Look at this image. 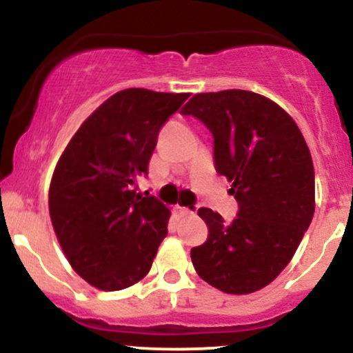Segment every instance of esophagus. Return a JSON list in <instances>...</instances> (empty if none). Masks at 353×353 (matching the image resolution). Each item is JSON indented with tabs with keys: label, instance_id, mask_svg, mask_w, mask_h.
Masks as SVG:
<instances>
[{
	"label": "esophagus",
	"instance_id": "34e87169",
	"mask_svg": "<svg viewBox=\"0 0 353 353\" xmlns=\"http://www.w3.org/2000/svg\"><path fill=\"white\" fill-rule=\"evenodd\" d=\"M174 209H176V212L179 214L181 217H189L190 214H192V210H190L189 208H182V205H176Z\"/></svg>",
	"mask_w": 353,
	"mask_h": 353
}]
</instances>
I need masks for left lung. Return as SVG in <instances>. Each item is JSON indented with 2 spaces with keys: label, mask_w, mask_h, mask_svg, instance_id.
<instances>
[{
  "label": "left lung",
  "mask_w": 353,
  "mask_h": 353,
  "mask_svg": "<svg viewBox=\"0 0 353 353\" xmlns=\"http://www.w3.org/2000/svg\"><path fill=\"white\" fill-rule=\"evenodd\" d=\"M181 114L212 132L216 171L232 181L239 204L230 224L212 209L197 210L209 236L190 249L194 269L222 292L252 294L285 269L314 217L310 151L292 117L252 91L202 92Z\"/></svg>",
  "instance_id": "obj_1"
}]
</instances>
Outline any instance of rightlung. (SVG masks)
I'll return each instance as SVG.
<instances>
[{"label": "right lung", "mask_w": 353, "mask_h": 353, "mask_svg": "<svg viewBox=\"0 0 353 353\" xmlns=\"http://www.w3.org/2000/svg\"><path fill=\"white\" fill-rule=\"evenodd\" d=\"M190 94L131 88L84 121L59 157L50 216L72 269L101 290H121L151 270L171 212L132 185L148 176L161 128Z\"/></svg>", "instance_id": "obj_1"}]
</instances>
